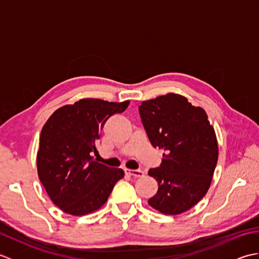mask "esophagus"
Segmentation results:
<instances>
[{"label":"esophagus","instance_id":"34e87169","mask_svg":"<svg viewBox=\"0 0 259 259\" xmlns=\"http://www.w3.org/2000/svg\"><path fill=\"white\" fill-rule=\"evenodd\" d=\"M124 172H125L126 175L133 176V177H136V178L142 177V176L145 175V174H144V171H142V170H139V169H137V170H133V169H125V170H124Z\"/></svg>","mask_w":259,"mask_h":259}]
</instances>
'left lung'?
I'll use <instances>...</instances> for the list:
<instances>
[{
    "label": "left lung",
    "mask_w": 259,
    "mask_h": 259,
    "mask_svg": "<svg viewBox=\"0 0 259 259\" xmlns=\"http://www.w3.org/2000/svg\"><path fill=\"white\" fill-rule=\"evenodd\" d=\"M139 112L151 145L164 151L160 167L148 171L159 185L148 203L172 216L189 210L207 194L218 160L216 134L206 111L167 93L142 101Z\"/></svg>",
    "instance_id": "obj_1"
}]
</instances>
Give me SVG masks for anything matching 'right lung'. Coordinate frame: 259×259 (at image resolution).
Returning a JSON list of instances; mask_svg holds the SVG:
<instances>
[{"label": "right lung", "instance_id": "1", "mask_svg": "<svg viewBox=\"0 0 259 259\" xmlns=\"http://www.w3.org/2000/svg\"><path fill=\"white\" fill-rule=\"evenodd\" d=\"M129 103L81 99L57 109L43 125L36 156L38 179L62 211L83 216L98 210L124 177L122 169L104 166L91 155L98 152L96 141L106 121Z\"/></svg>", "mask_w": 259, "mask_h": 259}]
</instances>
